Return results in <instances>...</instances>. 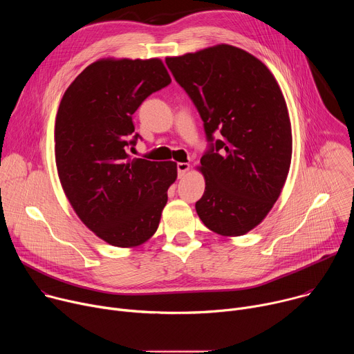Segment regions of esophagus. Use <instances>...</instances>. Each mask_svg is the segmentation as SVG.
Here are the masks:
<instances>
[{
	"instance_id": "1",
	"label": "esophagus",
	"mask_w": 354,
	"mask_h": 354,
	"mask_svg": "<svg viewBox=\"0 0 354 354\" xmlns=\"http://www.w3.org/2000/svg\"><path fill=\"white\" fill-rule=\"evenodd\" d=\"M189 168H190V165H189L187 162H179V164H178V176H179V178L185 176L186 172L189 171Z\"/></svg>"
}]
</instances>
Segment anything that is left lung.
Listing matches in <instances>:
<instances>
[{"mask_svg":"<svg viewBox=\"0 0 354 354\" xmlns=\"http://www.w3.org/2000/svg\"><path fill=\"white\" fill-rule=\"evenodd\" d=\"M165 62L210 141L197 168L206 180L197 216L216 234L245 235L272 210L290 171L292 136L283 92L259 59L231 44ZM217 129L222 138L214 142Z\"/></svg>","mask_w":354,"mask_h":354,"instance_id":"obj_1","label":"left lung"}]
</instances>
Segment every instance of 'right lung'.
Returning <instances> with one entry per match:
<instances>
[{"label": "right lung", "instance_id": "obj_1", "mask_svg": "<svg viewBox=\"0 0 354 354\" xmlns=\"http://www.w3.org/2000/svg\"><path fill=\"white\" fill-rule=\"evenodd\" d=\"M160 59H100L67 88L55 126L62 187L80 220L100 239L134 248L160 225L174 161L130 158L133 113L153 92L169 85Z\"/></svg>", "mask_w": 354, "mask_h": 354}]
</instances>
